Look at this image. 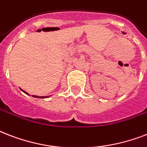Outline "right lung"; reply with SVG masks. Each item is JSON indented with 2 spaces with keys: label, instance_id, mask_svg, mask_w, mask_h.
Listing matches in <instances>:
<instances>
[{
  "label": "right lung",
  "instance_id": "add662e5",
  "mask_svg": "<svg viewBox=\"0 0 147 147\" xmlns=\"http://www.w3.org/2000/svg\"><path fill=\"white\" fill-rule=\"evenodd\" d=\"M20 90H21V91L23 92H24L25 94L30 95V94H29L28 93H27V92H25V91H24V90H23V89H21V88H20ZM32 96H33V98H49V96H36V95H32Z\"/></svg>",
  "mask_w": 147,
  "mask_h": 147
}]
</instances>
